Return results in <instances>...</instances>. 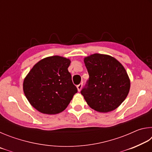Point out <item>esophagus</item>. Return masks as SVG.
Wrapping results in <instances>:
<instances>
[{
	"label": "esophagus",
	"mask_w": 152,
	"mask_h": 152,
	"mask_svg": "<svg viewBox=\"0 0 152 152\" xmlns=\"http://www.w3.org/2000/svg\"><path fill=\"white\" fill-rule=\"evenodd\" d=\"M82 88V83H80V84H78V86H77V89H78V92H80L81 91Z\"/></svg>",
	"instance_id": "obj_1"
}]
</instances>
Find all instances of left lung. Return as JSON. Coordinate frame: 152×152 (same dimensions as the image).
Masks as SVG:
<instances>
[{"instance_id":"8db88e82","label":"left lung","mask_w":152,"mask_h":152,"mask_svg":"<svg viewBox=\"0 0 152 152\" xmlns=\"http://www.w3.org/2000/svg\"><path fill=\"white\" fill-rule=\"evenodd\" d=\"M84 62L89 80L81 94L87 104L99 113L116 109L130 90V79L124 67L115 58L101 53L85 57Z\"/></svg>"}]
</instances>
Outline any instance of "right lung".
I'll return each mask as SVG.
<instances>
[{
  "label": "right lung",
  "instance_id": "1",
  "mask_svg": "<svg viewBox=\"0 0 152 152\" xmlns=\"http://www.w3.org/2000/svg\"><path fill=\"white\" fill-rule=\"evenodd\" d=\"M70 63V59L62 56L45 58L24 78V94L39 112L48 115L62 112L78 91L68 70Z\"/></svg>",
  "mask_w": 152,
  "mask_h": 152
}]
</instances>
